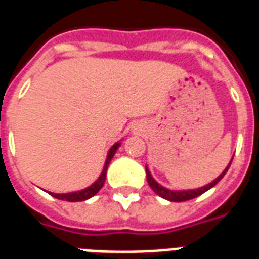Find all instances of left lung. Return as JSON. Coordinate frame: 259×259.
Returning <instances> with one entry per match:
<instances>
[{
	"mask_svg": "<svg viewBox=\"0 0 259 259\" xmlns=\"http://www.w3.org/2000/svg\"><path fill=\"white\" fill-rule=\"evenodd\" d=\"M232 159H234V157H232ZM231 161H230V164L226 167V169H224V171H223V172L220 174V175H219L216 179H214V181H212V182L208 183V185H205V186L198 187V189H193V190H169V189H167V187L161 186V185H159V183L156 182L155 179H153V177L151 175V172H149L148 167H145V171H147L148 185L151 186V189L155 191L156 194L160 195L161 198H164V200L172 201V202H182V201L193 200V198H195V197L204 194L205 191H208L209 189H212L213 186H216L217 183L222 181V178L226 175V172L228 171V168H230Z\"/></svg>",
	"mask_w": 259,
	"mask_h": 259,
	"instance_id": "8db88e82",
	"label": "left lung"
}]
</instances>
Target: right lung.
<instances>
[{"label": "right lung", "mask_w": 259, "mask_h": 259, "mask_svg": "<svg viewBox=\"0 0 259 259\" xmlns=\"http://www.w3.org/2000/svg\"><path fill=\"white\" fill-rule=\"evenodd\" d=\"M121 143H115L110 148V151H108V155H107V159H106V163H104V167H103V171L100 174V177L95 181L91 186H88L87 189L84 190H80V191H72V193H65V194H57V193H50L54 198H58V200H62V201H69V202H78V201H85L91 197H94L96 193H98L104 185V181H106V174H107V168H108V164H110V161L111 159L114 157L115 155L116 149L119 148Z\"/></svg>", "instance_id": "obj_1"}]
</instances>
